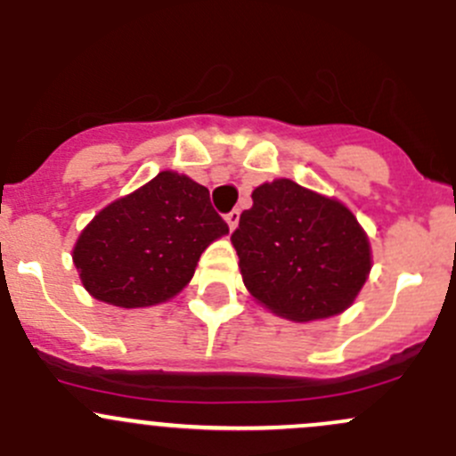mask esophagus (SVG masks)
Wrapping results in <instances>:
<instances>
[{
    "label": "esophagus",
    "mask_w": 456,
    "mask_h": 456,
    "mask_svg": "<svg viewBox=\"0 0 456 456\" xmlns=\"http://www.w3.org/2000/svg\"><path fill=\"white\" fill-rule=\"evenodd\" d=\"M224 220H227V224H229V229H236L238 227V223H240V211L238 209H233V211H229L227 216H224Z\"/></svg>",
    "instance_id": "obj_1"
}]
</instances>
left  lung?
Returning a JSON list of instances; mask_svg holds the SVG:
<instances>
[{
    "label": "left lung",
    "mask_w": 456,
    "mask_h": 456,
    "mask_svg": "<svg viewBox=\"0 0 456 456\" xmlns=\"http://www.w3.org/2000/svg\"><path fill=\"white\" fill-rule=\"evenodd\" d=\"M232 233L245 287L293 322L346 311L370 273L369 236L348 207L289 178L256 187Z\"/></svg>",
    "instance_id": "left-lung-1"
}]
</instances>
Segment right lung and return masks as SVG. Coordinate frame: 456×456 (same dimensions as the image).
Masks as SVG:
<instances>
[{"instance_id":"1","label":"right lung","mask_w":456,"mask_h":456,"mask_svg":"<svg viewBox=\"0 0 456 456\" xmlns=\"http://www.w3.org/2000/svg\"><path fill=\"white\" fill-rule=\"evenodd\" d=\"M224 233L229 227L207 187L185 174L160 172L101 209L81 232L72 260L92 297L141 309L181 293L202 251Z\"/></svg>"}]
</instances>
